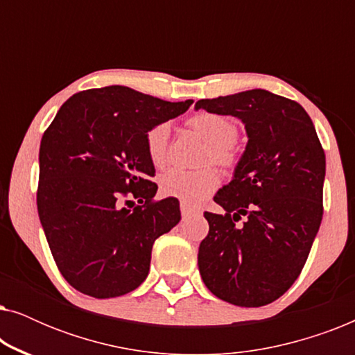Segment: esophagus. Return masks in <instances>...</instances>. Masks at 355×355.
I'll return each mask as SVG.
<instances>
[{
	"mask_svg": "<svg viewBox=\"0 0 355 355\" xmlns=\"http://www.w3.org/2000/svg\"><path fill=\"white\" fill-rule=\"evenodd\" d=\"M181 213H182V218H191L193 215H197L198 210L186 205V203H181Z\"/></svg>",
	"mask_w": 355,
	"mask_h": 355,
	"instance_id": "esophagus-1",
	"label": "esophagus"
}]
</instances>
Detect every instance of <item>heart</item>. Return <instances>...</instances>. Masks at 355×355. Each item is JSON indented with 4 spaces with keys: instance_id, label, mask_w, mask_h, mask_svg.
Returning <instances> with one entry per match:
<instances>
[{
    "instance_id": "1",
    "label": "heart",
    "mask_w": 355,
    "mask_h": 355,
    "mask_svg": "<svg viewBox=\"0 0 355 355\" xmlns=\"http://www.w3.org/2000/svg\"><path fill=\"white\" fill-rule=\"evenodd\" d=\"M187 124L208 144L207 162L232 168L239 162L236 148L237 128L226 116L216 113H198L189 118ZM169 125L166 123L150 128L145 134V150L155 166H163L168 157ZM220 184V176L213 168L182 169L171 168L159 178V191L163 196L173 197L189 207L200 205Z\"/></svg>"
}]
</instances>
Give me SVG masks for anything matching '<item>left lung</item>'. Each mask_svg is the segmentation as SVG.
<instances>
[{
	"label": "left lung",
	"mask_w": 355,
	"mask_h": 355,
	"mask_svg": "<svg viewBox=\"0 0 355 355\" xmlns=\"http://www.w3.org/2000/svg\"><path fill=\"white\" fill-rule=\"evenodd\" d=\"M200 108L239 118L249 142L232 181L213 197L225 213H203L210 231L198 270L216 297L261 307L281 297L307 261L323 216L324 152L307 111L268 90L198 100Z\"/></svg>",
	"instance_id": "left-lung-1"
}]
</instances>
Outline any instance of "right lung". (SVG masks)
Masks as SVG:
<instances>
[{"instance_id":"right-lung-1","label":"right lung","mask_w":355,"mask_h":355,"mask_svg":"<svg viewBox=\"0 0 355 355\" xmlns=\"http://www.w3.org/2000/svg\"><path fill=\"white\" fill-rule=\"evenodd\" d=\"M192 103L123 85L90 89L64 101L43 134L38 216L58 270L82 294L110 299L139 288L153 242L181 220L178 198L153 200L145 134Z\"/></svg>"}]
</instances>
